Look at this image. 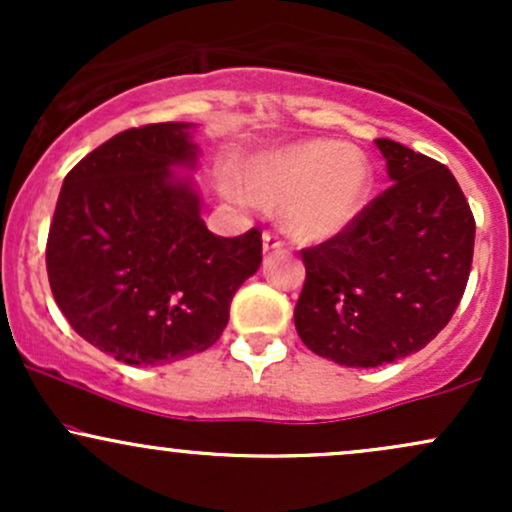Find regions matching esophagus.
I'll list each match as a JSON object with an SVG mask.
<instances>
[{
    "mask_svg": "<svg viewBox=\"0 0 512 512\" xmlns=\"http://www.w3.org/2000/svg\"><path fill=\"white\" fill-rule=\"evenodd\" d=\"M262 248H264V252L284 250V240L276 238L274 233H264V236H262Z\"/></svg>",
    "mask_w": 512,
    "mask_h": 512,
    "instance_id": "34e87169",
    "label": "esophagus"
}]
</instances>
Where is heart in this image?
<instances>
[{"label": "heart", "mask_w": 512, "mask_h": 512, "mask_svg": "<svg viewBox=\"0 0 512 512\" xmlns=\"http://www.w3.org/2000/svg\"><path fill=\"white\" fill-rule=\"evenodd\" d=\"M233 197L281 204V221L296 238L320 243L358 221L373 192L366 156L337 139H305L252 151L233 173Z\"/></svg>", "instance_id": "1"}]
</instances>
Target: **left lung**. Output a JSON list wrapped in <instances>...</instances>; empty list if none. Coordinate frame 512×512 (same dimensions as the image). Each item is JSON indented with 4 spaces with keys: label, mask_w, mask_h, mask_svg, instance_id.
I'll use <instances>...</instances> for the list:
<instances>
[{
    "label": "left lung",
    "mask_w": 512,
    "mask_h": 512,
    "mask_svg": "<svg viewBox=\"0 0 512 512\" xmlns=\"http://www.w3.org/2000/svg\"><path fill=\"white\" fill-rule=\"evenodd\" d=\"M392 185L342 236L303 250L293 320L310 351L378 368L431 342L467 286L474 216L443 163L375 139Z\"/></svg>",
    "instance_id": "left-lung-1"
}]
</instances>
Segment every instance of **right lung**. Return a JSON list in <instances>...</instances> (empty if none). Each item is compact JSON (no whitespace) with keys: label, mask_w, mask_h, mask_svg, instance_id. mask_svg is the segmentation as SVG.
<instances>
[{"label":"right lung","mask_w":512,"mask_h":512,"mask_svg":"<svg viewBox=\"0 0 512 512\" xmlns=\"http://www.w3.org/2000/svg\"><path fill=\"white\" fill-rule=\"evenodd\" d=\"M190 122L115 134L69 170L48 236V279L79 337L129 366L209 349L260 269L262 233L214 236L192 173Z\"/></svg>","instance_id":"right-lung-1"}]
</instances>
